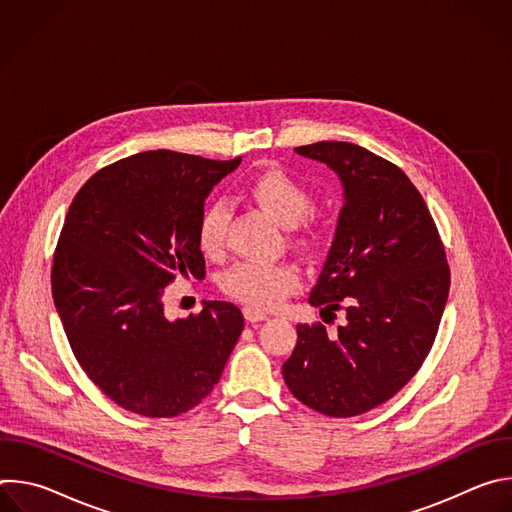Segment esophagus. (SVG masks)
I'll return each mask as SVG.
<instances>
[{
    "label": "esophagus",
    "instance_id": "1",
    "mask_svg": "<svg viewBox=\"0 0 512 512\" xmlns=\"http://www.w3.org/2000/svg\"><path fill=\"white\" fill-rule=\"evenodd\" d=\"M243 316H245V320L247 322H263V320H267V314L265 312H261V310H257V308H243Z\"/></svg>",
    "mask_w": 512,
    "mask_h": 512
}]
</instances>
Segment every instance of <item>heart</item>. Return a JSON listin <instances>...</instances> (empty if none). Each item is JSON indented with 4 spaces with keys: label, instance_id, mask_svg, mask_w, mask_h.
<instances>
[{
    "label": "heart",
    "instance_id": "heart-1",
    "mask_svg": "<svg viewBox=\"0 0 512 512\" xmlns=\"http://www.w3.org/2000/svg\"><path fill=\"white\" fill-rule=\"evenodd\" d=\"M247 194L285 227L300 223L301 218L312 208L310 190L281 168H265L253 174L247 180ZM229 218L231 210L225 200H214L202 210L196 239L204 255H223L227 245ZM302 223H306V233L310 235L312 227L308 223V216ZM300 283L302 273L294 263L261 261H241L221 279L225 294L257 310L279 306L291 291L300 287Z\"/></svg>",
    "mask_w": 512,
    "mask_h": 512
}]
</instances>
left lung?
Here are the masks:
<instances>
[{
    "mask_svg": "<svg viewBox=\"0 0 512 512\" xmlns=\"http://www.w3.org/2000/svg\"><path fill=\"white\" fill-rule=\"evenodd\" d=\"M296 152L328 164L344 206L310 304L342 312L334 334L298 324L283 381L298 401L328 417L367 413L421 369L440 328L450 265L431 212L405 172L348 141Z\"/></svg>",
    "mask_w": 512,
    "mask_h": 512,
    "instance_id": "left-lung-1",
    "label": "left lung"
}]
</instances>
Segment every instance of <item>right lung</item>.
I'll return each instance as SVG.
<instances>
[{
    "label": "right lung",
    "instance_id": "obj_1",
    "mask_svg": "<svg viewBox=\"0 0 512 512\" xmlns=\"http://www.w3.org/2000/svg\"><path fill=\"white\" fill-rule=\"evenodd\" d=\"M239 162L135 154L93 174L68 206L52 259L54 306L85 375L131 413L176 417L196 407L243 332L229 302L176 322L162 306L178 275H204V200Z\"/></svg>",
    "mask_w": 512,
    "mask_h": 512
}]
</instances>
